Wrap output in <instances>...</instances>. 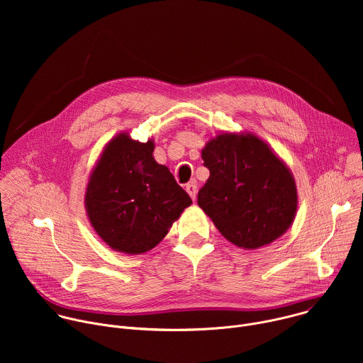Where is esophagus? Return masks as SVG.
<instances>
[{
    "label": "esophagus",
    "mask_w": 363,
    "mask_h": 363,
    "mask_svg": "<svg viewBox=\"0 0 363 363\" xmlns=\"http://www.w3.org/2000/svg\"><path fill=\"white\" fill-rule=\"evenodd\" d=\"M186 192L189 194V196L192 198V199H195L196 198V185H195V182H189V184H186Z\"/></svg>",
    "instance_id": "esophagus-1"
}]
</instances>
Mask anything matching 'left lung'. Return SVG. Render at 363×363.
<instances>
[{"instance_id":"8db88e82","label":"left lung","mask_w":363,"mask_h":363,"mask_svg":"<svg viewBox=\"0 0 363 363\" xmlns=\"http://www.w3.org/2000/svg\"><path fill=\"white\" fill-rule=\"evenodd\" d=\"M202 160L210 178L198 205L228 241L258 248L286 233L297 208L296 184L262 139L218 135L203 147Z\"/></svg>"}]
</instances>
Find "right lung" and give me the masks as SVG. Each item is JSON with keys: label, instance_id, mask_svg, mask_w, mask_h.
Instances as JSON below:
<instances>
[{"label": "right lung", "instance_id": "obj_1", "mask_svg": "<svg viewBox=\"0 0 363 363\" xmlns=\"http://www.w3.org/2000/svg\"><path fill=\"white\" fill-rule=\"evenodd\" d=\"M152 152V140L140 143L119 135L91 172L86 192L89 220L113 250L142 254L153 248L192 203Z\"/></svg>", "mask_w": 363, "mask_h": 363}]
</instances>
